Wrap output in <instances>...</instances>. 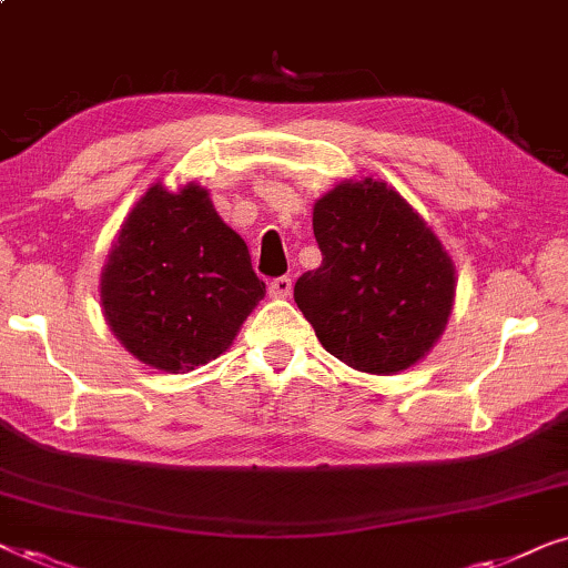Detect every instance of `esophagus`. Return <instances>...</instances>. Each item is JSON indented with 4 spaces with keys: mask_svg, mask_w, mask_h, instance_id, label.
<instances>
[{
    "mask_svg": "<svg viewBox=\"0 0 568 568\" xmlns=\"http://www.w3.org/2000/svg\"><path fill=\"white\" fill-rule=\"evenodd\" d=\"M268 294H271V297H274V300L290 297V294H292V278H290V276H276V278H271Z\"/></svg>",
    "mask_w": 568,
    "mask_h": 568,
    "instance_id": "esophagus-1",
    "label": "esophagus"
}]
</instances>
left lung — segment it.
<instances>
[{
	"mask_svg": "<svg viewBox=\"0 0 568 568\" xmlns=\"http://www.w3.org/2000/svg\"><path fill=\"white\" fill-rule=\"evenodd\" d=\"M323 263L294 302L328 354L369 375L414 367L453 313L455 266L439 237L385 181H341L315 201Z\"/></svg>",
	"mask_w": 568,
	"mask_h": 568,
	"instance_id": "8db88e82",
	"label": "left lung"
}]
</instances>
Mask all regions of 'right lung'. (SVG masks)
<instances>
[{"instance_id":"1","label":"right lung","mask_w":568,"mask_h":568,"mask_svg":"<svg viewBox=\"0 0 568 568\" xmlns=\"http://www.w3.org/2000/svg\"><path fill=\"white\" fill-rule=\"evenodd\" d=\"M263 294L245 240L196 183L146 189L100 276V305L115 338L170 375L227 352Z\"/></svg>"}]
</instances>
